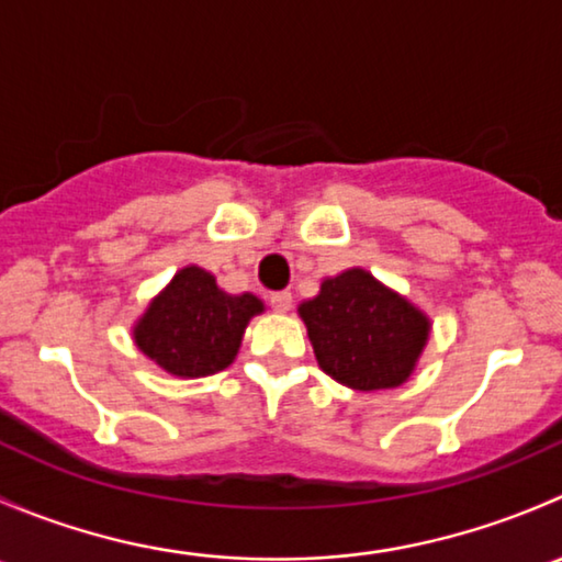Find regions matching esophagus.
<instances>
[{
	"mask_svg": "<svg viewBox=\"0 0 562 562\" xmlns=\"http://www.w3.org/2000/svg\"><path fill=\"white\" fill-rule=\"evenodd\" d=\"M269 304L271 310H277V313H288V310L293 307V296L288 291H277L269 296Z\"/></svg>",
	"mask_w": 562,
	"mask_h": 562,
	"instance_id": "esophagus-1",
	"label": "esophagus"
}]
</instances>
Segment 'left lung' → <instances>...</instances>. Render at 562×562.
Here are the masks:
<instances>
[{
  "label": "left lung",
  "mask_w": 562,
  "mask_h": 562,
  "mask_svg": "<svg viewBox=\"0 0 562 562\" xmlns=\"http://www.w3.org/2000/svg\"><path fill=\"white\" fill-rule=\"evenodd\" d=\"M317 367L353 391L396 389L413 375L432 321L411 299L353 266L299 304Z\"/></svg>",
  "instance_id": "left-lung-1"
}]
</instances>
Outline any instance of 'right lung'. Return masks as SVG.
<instances>
[{
	"mask_svg": "<svg viewBox=\"0 0 562 562\" xmlns=\"http://www.w3.org/2000/svg\"><path fill=\"white\" fill-rule=\"evenodd\" d=\"M263 310L252 293H225L206 269L184 266L135 321L133 339L168 375L206 378L234 364L247 323Z\"/></svg>",
	"mask_w": 562,
	"mask_h": 562,
	"instance_id": "1",
	"label": "right lung"
}]
</instances>
